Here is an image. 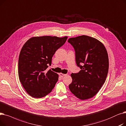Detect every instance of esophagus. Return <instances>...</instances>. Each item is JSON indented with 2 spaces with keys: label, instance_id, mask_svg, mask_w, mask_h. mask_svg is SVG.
<instances>
[{
  "label": "esophagus",
  "instance_id": "34e87169",
  "mask_svg": "<svg viewBox=\"0 0 126 126\" xmlns=\"http://www.w3.org/2000/svg\"><path fill=\"white\" fill-rule=\"evenodd\" d=\"M59 76H61V77H63V76H65L66 75V74H63V73H59Z\"/></svg>",
  "mask_w": 126,
  "mask_h": 126
}]
</instances>
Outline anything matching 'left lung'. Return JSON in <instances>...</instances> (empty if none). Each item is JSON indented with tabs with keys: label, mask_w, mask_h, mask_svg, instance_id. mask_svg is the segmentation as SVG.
<instances>
[{
	"label": "left lung",
	"mask_w": 126,
	"mask_h": 126,
	"mask_svg": "<svg viewBox=\"0 0 126 126\" xmlns=\"http://www.w3.org/2000/svg\"><path fill=\"white\" fill-rule=\"evenodd\" d=\"M68 42L74 47L77 67L81 70L72 73L70 91L81 100L93 97L104 85L109 69V59L104 45L86 35L70 38Z\"/></svg>",
	"instance_id": "left-lung-1"
}]
</instances>
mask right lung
<instances>
[{"label": "right lung", "mask_w": 126, "mask_h": 126, "mask_svg": "<svg viewBox=\"0 0 126 126\" xmlns=\"http://www.w3.org/2000/svg\"><path fill=\"white\" fill-rule=\"evenodd\" d=\"M67 36H44L29 39L21 50L18 59V75L26 92L34 98L50 93L58 80V75L50 69L55 52L64 45Z\"/></svg>", "instance_id": "add662e5"}]
</instances>
